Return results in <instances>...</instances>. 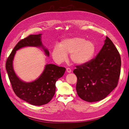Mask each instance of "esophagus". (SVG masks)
I'll return each instance as SVG.
<instances>
[{
	"label": "esophagus",
	"mask_w": 129,
	"mask_h": 129,
	"mask_svg": "<svg viewBox=\"0 0 129 129\" xmlns=\"http://www.w3.org/2000/svg\"><path fill=\"white\" fill-rule=\"evenodd\" d=\"M66 70H67V72H68V73H71V69L70 68H67Z\"/></svg>",
	"instance_id": "obj_1"
}]
</instances>
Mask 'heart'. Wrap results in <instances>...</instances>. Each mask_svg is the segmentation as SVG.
<instances>
[{
	"label": "heart",
	"mask_w": 129,
	"mask_h": 129,
	"mask_svg": "<svg viewBox=\"0 0 129 129\" xmlns=\"http://www.w3.org/2000/svg\"><path fill=\"white\" fill-rule=\"evenodd\" d=\"M96 50L92 41L81 37H74L63 40L60 45H56L52 55L56 62L62 63L67 58V54H70V59L74 63L81 64L88 62L93 58Z\"/></svg>",
	"instance_id": "1"
}]
</instances>
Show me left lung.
Wrapping results in <instances>:
<instances>
[{
    "label": "left lung",
    "instance_id": "1",
    "mask_svg": "<svg viewBox=\"0 0 129 129\" xmlns=\"http://www.w3.org/2000/svg\"><path fill=\"white\" fill-rule=\"evenodd\" d=\"M121 66L120 54L106 37L103 47L96 57L76 66L73 71L77 77V94L88 102L103 100L117 86Z\"/></svg>",
    "mask_w": 129,
    "mask_h": 129
}]
</instances>
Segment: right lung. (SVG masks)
<instances>
[{
    "label": "right lung",
    "instance_id": "add662e5",
    "mask_svg": "<svg viewBox=\"0 0 129 129\" xmlns=\"http://www.w3.org/2000/svg\"><path fill=\"white\" fill-rule=\"evenodd\" d=\"M41 34L30 35L18 42L7 59L6 69L14 92L20 99L33 105L41 106L48 103L55 92V83L62 77L66 68L53 64H46L40 76L34 81L25 82L16 76L13 67V61L16 51L25 47H42L45 54L49 56V51L41 41Z\"/></svg>",
    "mask_w": 129,
    "mask_h": 129
}]
</instances>
